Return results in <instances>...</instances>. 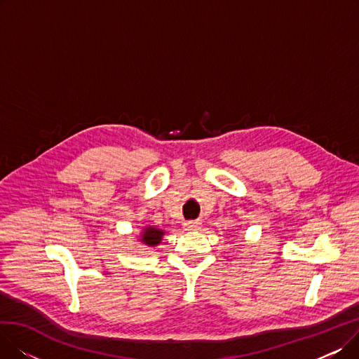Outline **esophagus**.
Listing matches in <instances>:
<instances>
[{"instance_id": "1", "label": "esophagus", "mask_w": 359, "mask_h": 359, "mask_svg": "<svg viewBox=\"0 0 359 359\" xmlns=\"http://www.w3.org/2000/svg\"><path fill=\"white\" fill-rule=\"evenodd\" d=\"M201 224H202L201 221H187V222H184L183 229L186 231H196L201 229Z\"/></svg>"}]
</instances>
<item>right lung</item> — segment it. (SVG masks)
Masks as SVG:
<instances>
[{
	"label": "right lung",
	"mask_w": 359,
	"mask_h": 359,
	"mask_svg": "<svg viewBox=\"0 0 359 359\" xmlns=\"http://www.w3.org/2000/svg\"><path fill=\"white\" fill-rule=\"evenodd\" d=\"M164 230L154 227V225H145L138 236V241L145 248H157L161 243Z\"/></svg>",
	"instance_id": "1"
}]
</instances>
